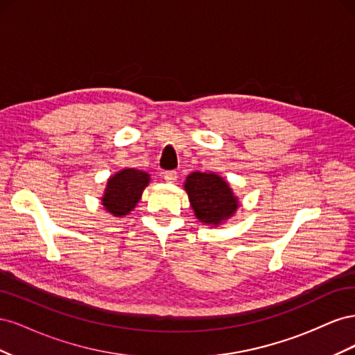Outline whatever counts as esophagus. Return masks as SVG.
Returning a JSON list of instances; mask_svg holds the SVG:
<instances>
[{
	"label": "esophagus",
	"mask_w": 355,
	"mask_h": 355,
	"mask_svg": "<svg viewBox=\"0 0 355 355\" xmlns=\"http://www.w3.org/2000/svg\"><path fill=\"white\" fill-rule=\"evenodd\" d=\"M163 178L166 182H170V184H173V182L178 180V173L175 170H167L163 173Z\"/></svg>",
	"instance_id": "obj_1"
}]
</instances>
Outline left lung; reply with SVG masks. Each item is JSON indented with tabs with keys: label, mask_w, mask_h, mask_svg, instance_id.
Listing matches in <instances>:
<instances>
[{
	"label": "left lung",
	"mask_w": 355,
	"mask_h": 355,
	"mask_svg": "<svg viewBox=\"0 0 355 355\" xmlns=\"http://www.w3.org/2000/svg\"><path fill=\"white\" fill-rule=\"evenodd\" d=\"M185 191L197 219L210 227L230 219L239 207V198L216 173L194 171L185 180Z\"/></svg>",
	"instance_id": "left-lung-1"
}]
</instances>
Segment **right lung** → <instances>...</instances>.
I'll return each instance as SVG.
<instances>
[{"label": "right lung", "instance_id": "right-lung-1", "mask_svg": "<svg viewBox=\"0 0 355 355\" xmlns=\"http://www.w3.org/2000/svg\"><path fill=\"white\" fill-rule=\"evenodd\" d=\"M149 175L142 170L124 168L108 179L102 197L103 207L116 218L130 213L149 184Z\"/></svg>", "mask_w": 355, "mask_h": 355}]
</instances>
